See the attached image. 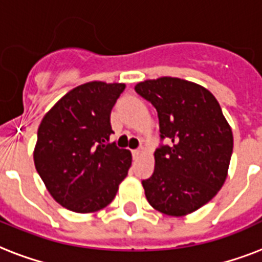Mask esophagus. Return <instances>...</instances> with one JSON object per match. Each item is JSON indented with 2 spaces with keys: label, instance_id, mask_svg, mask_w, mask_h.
I'll return each instance as SVG.
<instances>
[{
  "label": "esophagus",
  "instance_id": "1",
  "mask_svg": "<svg viewBox=\"0 0 262 262\" xmlns=\"http://www.w3.org/2000/svg\"><path fill=\"white\" fill-rule=\"evenodd\" d=\"M132 155H133V159H137L141 155V151L140 149H135V151H132Z\"/></svg>",
  "mask_w": 262,
  "mask_h": 262
}]
</instances>
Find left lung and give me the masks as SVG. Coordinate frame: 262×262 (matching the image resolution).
I'll return each mask as SVG.
<instances>
[{
    "label": "left lung",
    "mask_w": 262,
    "mask_h": 262,
    "mask_svg": "<svg viewBox=\"0 0 262 262\" xmlns=\"http://www.w3.org/2000/svg\"><path fill=\"white\" fill-rule=\"evenodd\" d=\"M136 92L158 111L160 144L155 170L143 187L156 211L183 216L211 201L227 178L231 127L216 98L199 84L177 77L147 80Z\"/></svg>",
    "instance_id": "obj_1"
}]
</instances>
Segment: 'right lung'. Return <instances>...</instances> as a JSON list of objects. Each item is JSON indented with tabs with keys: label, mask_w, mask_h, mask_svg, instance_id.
Returning a JSON list of instances; mask_svg holds the SVG:
<instances>
[{
	"label": "right lung",
	"mask_w": 262,
	"mask_h": 262,
	"mask_svg": "<svg viewBox=\"0 0 262 262\" xmlns=\"http://www.w3.org/2000/svg\"><path fill=\"white\" fill-rule=\"evenodd\" d=\"M125 84L91 81L69 91L43 117L34 162L53 199L73 212L107 207L132 155L110 143V114Z\"/></svg>",
	"instance_id": "obj_1"
}]
</instances>
